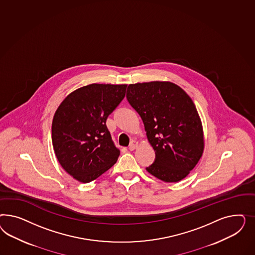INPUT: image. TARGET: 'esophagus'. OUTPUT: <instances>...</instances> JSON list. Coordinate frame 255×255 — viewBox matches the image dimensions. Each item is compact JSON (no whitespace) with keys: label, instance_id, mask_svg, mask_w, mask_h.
Segmentation results:
<instances>
[{"label":"esophagus","instance_id":"obj_1","mask_svg":"<svg viewBox=\"0 0 255 255\" xmlns=\"http://www.w3.org/2000/svg\"><path fill=\"white\" fill-rule=\"evenodd\" d=\"M137 146H138V142L135 141V140H131L130 146H129V149L130 150H134L137 147Z\"/></svg>","mask_w":255,"mask_h":255}]
</instances>
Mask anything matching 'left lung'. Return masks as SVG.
<instances>
[{
	"mask_svg": "<svg viewBox=\"0 0 255 255\" xmlns=\"http://www.w3.org/2000/svg\"><path fill=\"white\" fill-rule=\"evenodd\" d=\"M126 97L141 117L154 149L155 161L147 172L165 182L186 178L204 150L202 123L191 97L165 81L130 84Z\"/></svg>",
	"mask_w": 255,
	"mask_h": 255,
	"instance_id": "obj_1",
	"label": "left lung"
}]
</instances>
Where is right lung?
Wrapping results in <instances>:
<instances>
[{
  "instance_id": "add662e5",
  "label": "right lung",
  "mask_w": 255,
  "mask_h": 255,
  "mask_svg": "<svg viewBox=\"0 0 255 255\" xmlns=\"http://www.w3.org/2000/svg\"><path fill=\"white\" fill-rule=\"evenodd\" d=\"M127 85L91 84L62 101L52 122V144L62 168L88 183L113 166L120 156L107 127L124 100Z\"/></svg>"
}]
</instances>
